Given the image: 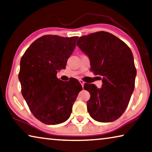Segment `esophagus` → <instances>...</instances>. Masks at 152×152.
Here are the masks:
<instances>
[{"label":"esophagus","mask_w":152,"mask_h":152,"mask_svg":"<svg viewBox=\"0 0 152 152\" xmlns=\"http://www.w3.org/2000/svg\"><path fill=\"white\" fill-rule=\"evenodd\" d=\"M79 82H80V83L81 84V85H82V86H83H83H84V85H85V82H84L83 80H79Z\"/></svg>","instance_id":"obj_1"}]
</instances>
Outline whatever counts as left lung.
Instances as JSON below:
<instances>
[{"label": "left lung", "mask_w": 152, "mask_h": 152, "mask_svg": "<svg viewBox=\"0 0 152 152\" xmlns=\"http://www.w3.org/2000/svg\"><path fill=\"white\" fill-rule=\"evenodd\" d=\"M76 45L88 56L93 74L102 77L101 88L84 85L91 95L86 103L89 114L98 122L115 121L126 110L134 91L137 70L131 50L104 31L80 37Z\"/></svg>", "instance_id": "obj_1"}]
</instances>
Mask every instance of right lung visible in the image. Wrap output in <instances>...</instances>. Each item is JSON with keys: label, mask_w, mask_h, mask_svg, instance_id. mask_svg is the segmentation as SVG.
<instances>
[{"label": "right lung", "mask_w": 152, "mask_h": 152, "mask_svg": "<svg viewBox=\"0 0 152 152\" xmlns=\"http://www.w3.org/2000/svg\"><path fill=\"white\" fill-rule=\"evenodd\" d=\"M78 37L45 35L33 42L20 61L19 80L29 108L46 124H58L69 118L82 86L75 78L59 80L57 71L66 67Z\"/></svg>", "instance_id": "1"}]
</instances>
